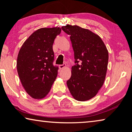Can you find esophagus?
<instances>
[{"mask_svg": "<svg viewBox=\"0 0 132 132\" xmlns=\"http://www.w3.org/2000/svg\"><path fill=\"white\" fill-rule=\"evenodd\" d=\"M65 67H66L65 64H62V65H59V69H63V68H65Z\"/></svg>", "mask_w": 132, "mask_h": 132, "instance_id": "34e87169", "label": "esophagus"}]
</instances>
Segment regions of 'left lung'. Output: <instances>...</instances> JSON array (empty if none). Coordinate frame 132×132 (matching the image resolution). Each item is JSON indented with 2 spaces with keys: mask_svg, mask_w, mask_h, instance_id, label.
Wrapping results in <instances>:
<instances>
[{
  "mask_svg": "<svg viewBox=\"0 0 132 132\" xmlns=\"http://www.w3.org/2000/svg\"><path fill=\"white\" fill-rule=\"evenodd\" d=\"M62 29L70 35L75 65L67 85L73 98L85 102L95 97L105 80L109 54L98 35L80 26L67 24Z\"/></svg>",
  "mask_w": 132,
  "mask_h": 132,
  "instance_id": "left-lung-1",
  "label": "left lung"
}]
</instances>
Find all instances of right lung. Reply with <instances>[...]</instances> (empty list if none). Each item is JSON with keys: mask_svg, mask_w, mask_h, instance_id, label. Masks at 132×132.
<instances>
[{"mask_svg": "<svg viewBox=\"0 0 132 132\" xmlns=\"http://www.w3.org/2000/svg\"><path fill=\"white\" fill-rule=\"evenodd\" d=\"M60 28H43L32 33L20 49L17 69L23 88L35 99L44 98L57 75L54 66L53 44Z\"/></svg>", "mask_w": 132, "mask_h": 132, "instance_id": "add662e5", "label": "right lung"}]
</instances>
